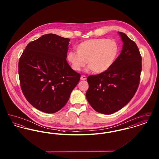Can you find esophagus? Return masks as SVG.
<instances>
[{"label":"esophagus","mask_w":159,"mask_h":159,"mask_svg":"<svg viewBox=\"0 0 159 159\" xmlns=\"http://www.w3.org/2000/svg\"><path fill=\"white\" fill-rule=\"evenodd\" d=\"M86 79V77L85 76H81V77H80V80H85Z\"/></svg>","instance_id":"34e87169"}]
</instances>
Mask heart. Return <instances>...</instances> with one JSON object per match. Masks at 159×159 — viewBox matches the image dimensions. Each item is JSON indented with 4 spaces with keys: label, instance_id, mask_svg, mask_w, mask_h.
<instances>
[{
    "label": "heart",
    "instance_id": "heart-1",
    "mask_svg": "<svg viewBox=\"0 0 159 159\" xmlns=\"http://www.w3.org/2000/svg\"><path fill=\"white\" fill-rule=\"evenodd\" d=\"M76 50L77 52L70 51L67 54L71 68L79 71L87 62L92 72L100 74L112 66L117 57L119 47L112 39H93L80 43Z\"/></svg>",
    "mask_w": 159,
    "mask_h": 159
}]
</instances>
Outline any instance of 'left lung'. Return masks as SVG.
Wrapping results in <instances>:
<instances>
[{"instance_id": "1", "label": "left lung", "mask_w": 159, "mask_h": 159, "mask_svg": "<svg viewBox=\"0 0 159 159\" xmlns=\"http://www.w3.org/2000/svg\"><path fill=\"white\" fill-rule=\"evenodd\" d=\"M123 42L121 53L107 71L87 78L86 97L99 113L111 114L120 110L138 89L142 70V58L135 42L119 32Z\"/></svg>"}]
</instances>
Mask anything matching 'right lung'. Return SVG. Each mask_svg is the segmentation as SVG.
I'll return each instance as SVG.
<instances>
[{
	"label": "right lung",
	"mask_w": 159,
	"mask_h": 159,
	"mask_svg": "<svg viewBox=\"0 0 159 159\" xmlns=\"http://www.w3.org/2000/svg\"><path fill=\"white\" fill-rule=\"evenodd\" d=\"M70 40L46 34L30 42L20 58L18 74L23 94L42 112L60 110L80 80V75L66 60Z\"/></svg>",
	"instance_id": "1"
}]
</instances>
